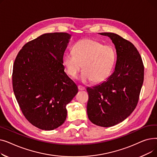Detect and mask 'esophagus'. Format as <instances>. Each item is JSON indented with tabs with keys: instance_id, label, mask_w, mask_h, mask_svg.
Wrapping results in <instances>:
<instances>
[{
	"instance_id": "34e87169",
	"label": "esophagus",
	"mask_w": 157,
	"mask_h": 157,
	"mask_svg": "<svg viewBox=\"0 0 157 157\" xmlns=\"http://www.w3.org/2000/svg\"><path fill=\"white\" fill-rule=\"evenodd\" d=\"M78 89H79V90H84L85 89V88L81 85H78Z\"/></svg>"
}]
</instances>
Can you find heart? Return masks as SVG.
Here are the masks:
<instances>
[{"label": "heart", "instance_id": "heart-1", "mask_svg": "<svg viewBox=\"0 0 157 157\" xmlns=\"http://www.w3.org/2000/svg\"><path fill=\"white\" fill-rule=\"evenodd\" d=\"M73 53H66L63 64L66 72L72 78L78 77L83 66L81 79L101 83L111 74L115 62V53L109 45L92 39H81L74 45Z\"/></svg>", "mask_w": 157, "mask_h": 157}]
</instances>
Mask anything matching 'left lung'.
<instances>
[{"label":"left lung","instance_id":"8db88e82","mask_svg":"<svg viewBox=\"0 0 157 157\" xmlns=\"http://www.w3.org/2000/svg\"><path fill=\"white\" fill-rule=\"evenodd\" d=\"M100 34L111 38L117 60L114 72L106 81L86 88L87 114L96 125L109 127L125 120L136 108L144 81V65L130 41L114 33Z\"/></svg>","mask_w":157,"mask_h":157}]
</instances>
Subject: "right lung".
<instances>
[{
    "label": "right lung",
    "mask_w": 157,
    "mask_h": 157,
    "mask_svg": "<svg viewBox=\"0 0 157 157\" xmlns=\"http://www.w3.org/2000/svg\"><path fill=\"white\" fill-rule=\"evenodd\" d=\"M70 37L65 32L41 35L22 47L13 64L16 101L25 118L41 130H53L63 124L66 105L78 92L63 65Z\"/></svg>",
    "instance_id": "right-lung-1"
}]
</instances>
